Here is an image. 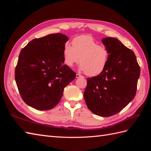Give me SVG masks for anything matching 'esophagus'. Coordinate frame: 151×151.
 I'll list each match as a JSON object with an SVG mask.
<instances>
[{
    "mask_svg": "<svg viewBox=\"0 0 151 151\" xmlns=\"http://www.w3.org/2000/svg\"><path fill=\"white\" fill-rule=\"evenodd\" d=\"M76 77H77V78H79V77H83V76L80 75L79 74H76Z\"/></svg>",
    "mask_w": 151,
    "mask_h": 151,
    "instance_id": "esophagus-1",
    "label": "esophagus"
}]
</instances>
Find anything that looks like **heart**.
<instances>
[{
	"instance_id": "obj_1",
	"label": "heart",
	"mask_w": 151,
	"mask_h": 151,
	"mask_svg": "<svg viewBox=\"0 0 151 151\" xmlns=\"http://www.w3.org/2000/svg\"><path fill=\"white\" fill-rule=\"evenodd\" d=\"M109 58L108 48L99 45L93 36L81 35L72 40V45L66 43L63 60L68 67L81 64V69L89 76H96L104 70Z\"/></svg>"
}]
</instances>
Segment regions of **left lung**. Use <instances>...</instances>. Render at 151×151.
<instances>
[{
  "mask_svg": "<svg viewBox=\"0 0 151 151\" xmlns=\"http://www.w3.org/2000/svg\"><path fill=\"white\" fill-rule=\"evenodd\" d=\"M102 43L109 52L108 65L101 74L87 79L84 98L91 111L107 117L134 98L140 68L134 52L118 39L104 38Z\"/></svg>",
  "mask_w": 151,
  "mask_h": 151,
  "instance_id": "8db88e82",
  "label": "left lung"
}]
</instances>
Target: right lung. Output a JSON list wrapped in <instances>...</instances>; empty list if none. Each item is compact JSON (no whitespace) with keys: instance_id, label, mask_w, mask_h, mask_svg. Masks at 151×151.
<instances>
[{"instance_id":"obj_1","label":"right lung","mask_w":151,"mask_h":151,"mask_svg":"<svg viewBox=\"0 0 151 151\" xmlns=\"http://www.w3.org/2000/svg\"><path fill=\"white\" fill-rule=\"evenodd\" d=\"M68 38L54 33L31 40L21 50L15 80L22 100L38 110H48L60 102L63 89L76 73L63 65Z\"/></svg>"}]
</instances>
